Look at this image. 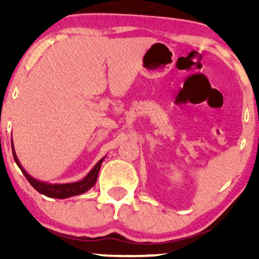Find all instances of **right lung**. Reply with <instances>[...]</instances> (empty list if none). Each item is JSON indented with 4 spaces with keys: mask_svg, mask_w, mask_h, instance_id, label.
Masks as SVG:
<instances>
[{
    "mask_svg": "<svg viewBox=\"0 0 259 259\" xmlns=\"http://www.w3.org/2000/svg\"><path fill=\"white\" fill-rule=\"evenodd\" d=\"M12 150H13L14 160H15L21 171H22L28 182L30 183V185L33 186L37 192L45 194V196H47L49 198H59V199H65V198L77 196V194L84 193L86 191L90 190L91 187H93L95 185V183H97L99 171H100V166L105 159V158L100 159V160L97 162V165L91 169L90 173H88L82 180H80V182L69 183V184H48V183L40 182V180L34 179L33 177L28 175V173L24 171L22 166H21L19 159L16 157L15 150H14L13 145H12Z\"/></svg>",
    "mask_w": 259,
    "mask_h": 259,
    "instance_id": "add662e5",
    "label": "right lung"
}]
</instances>
